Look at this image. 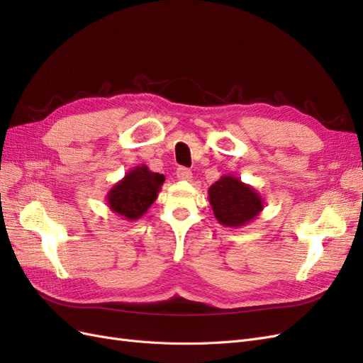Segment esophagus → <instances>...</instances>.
<instances>
[{
    "instance_id": "34e87169",
    "label": "esophagus",
    "mask_w": 363,
    "mask_h": 363,
    "mask_svg": "<svg viewBox=\"0 0 363 363\" xmlns=\"http://www.w3.org/2000/svg\"><path fill=\"white\" fill-rule=\"evenodd\" d=\"M177 177L180 179V180H191L192 179V171L191 169H188V168H179L177 169Z\"/></svg>"
}]
</instances>
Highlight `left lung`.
Here are the masks:
<instances>
[{
  "label": "left lung",
  "mask_w": 363,
  "mask_h": 363,
  "mask_svg": "<svg viewBox=\"0 0 363 363\" xmlns=\"http://www.w3.org/2000/svg\"><path fill=\"white\" fill-rule=\"evenodd\" d=\"M207 194L215 218L224 227H244L263 211L262 195L235 175H223Z\"/></svg>",
  "instance_id": "left-lung-1"
}]
</instances>
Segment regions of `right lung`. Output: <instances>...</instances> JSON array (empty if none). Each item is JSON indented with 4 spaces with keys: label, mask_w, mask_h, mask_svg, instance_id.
Listing matches in <instances>:
<instances>
[{
    "label": "right lung",
    "mask_w": 363,
    "mask_h": 363,
    "mask_svg": "<svg viewBox=\"0 0 363 363\" xmlns=\"http://www.w3.org/2000/svg\"><path fill=\"white\" fill-rule=\"evenodd\" d=\"M163 182V174L150 171L147 164L135 167L107 192V206L123 219L136 221L156 201Z\"/></svg>",
    "instance_id": "1"
}]
</instances>
